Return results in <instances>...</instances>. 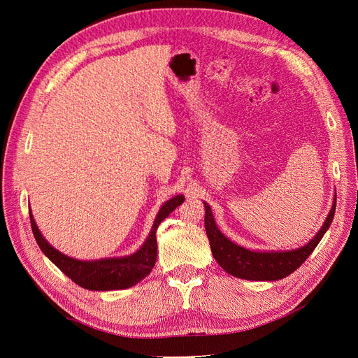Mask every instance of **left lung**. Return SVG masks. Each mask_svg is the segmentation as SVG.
Returning a JSON list of instances; mask_svg holds the SVG:
<instances>
[{"instance_id": "left-lung-1", "label": "left lung", "mask_w": 358, "mask_h": 358, "mask_svg": "<svg viewBox=\"0 0 358 358\" xmlns=\"http://www.w3.org/2000/svg\"><path fill=\"white\" fill-rule=\"evenodd\" d=\"M204 227L210 243L212 254L227 273L248 280H278L297 270L312 254L313 249L317 248V245L322 239V236L326 234L333 221L336 210V197L331 206V210L326 218V222L322 224L321 230L312 241H309V243L297 249H291V251L278 252L249 251V249L243 246L233 243L230 239H227V237L218 230V227H216L210 206L208 203H204Z\"/></svg>"}]
</instances>
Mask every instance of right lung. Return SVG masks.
<instances>
[{
	"label": "right lung",
	"instance_id": "1",
	"mask_svg": "<svg viewBox=\"0 0 358 358\" xmlns=\"http://www.w3.org/2000/svg\"><path fill=\"white\" fill-rule=\"evenodd\" d=\"M183 200H185V197L179 194V196H175L161 206L146 242L137 252L128 257L82 262V259H76L64 255L62 252L57 251L55 248L50 246V243H48L45 237L41 236L34 218H32V213L29 212L31 229L43 254H45L62 273H66L73 282L91 291L124 289L136 285L150 273V270L155 266L157 259L158 225L161 224V221H164L180 203H183Z\"/></svg>",
	"mask_w": 358,
	"mask_h": 358
}]
</instances>
